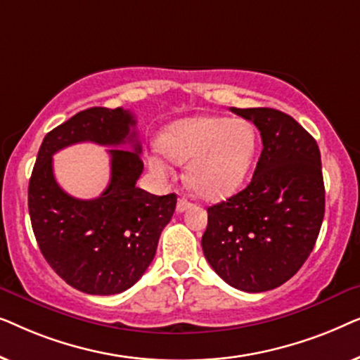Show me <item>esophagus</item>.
Wrapping results in <instances>:
<instances>
[{
  "label": "esophagus",
  "instance_id": "esophagus-1",
  "mask_svg": "<svg viewBox=\"0 0 360 360\" xmlns=\"http://www.w3.org/2000/svg\"><path fill=\"white\" fill-rule=\"evenodd\" d=\"M191 206V203L186 198H180L179 201H176V211L179 213H184V211H186Z\"/></svg>",
  "mask_w": 360,
  "mask_h": 360
}]
</instances>
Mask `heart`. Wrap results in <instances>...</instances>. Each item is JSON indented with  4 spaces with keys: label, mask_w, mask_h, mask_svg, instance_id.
I'll return each instance as SVG.
<instances>
[{
    "label": "heart",
    "mask_w": 360,
    "mask_h": 360,
    "mask_svg": "<svg viewBox=\"0 0 360 360\" xmlns=\"http://www.w3.org/2000/svg\"><path fill=\"white\" fill-rule=\"evenodd\" d=\"M162 152L175 164H186L190 188L210 200L238 191L252 170L259 152V132L252 122L224 116H195L167 126L160 136ZM152 169L167 174L157 155Z\"/></svg>",
    "instance_id": "1"
}]
</instances>
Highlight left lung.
Segmentation results:
<instances>
[{
    "instance_id": "obj_1",
    "label": "left lung",
    "mask_w": 360,
    "mask_h": 360,
    "mask_svg": "<svg viewBox=\"0 0 360 360\" xmlns=\"http://www.w3.org/2000/svg\"><path fill=\"white\" fill-rule=\"evenodd\" d=\"M260 131L264 149L243 191L208 208L206 260L249 293L283 285L316 244L324 218L321 154L292 116L272 108H231Z\"/></svg>"
}]
</instances>
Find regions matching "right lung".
Returning <instances> with one entry per match:
<instances>
[{
	"label": "right lung",
	"mask_w": 360,
	"mask_h": 360,
	"mask_svg": "<svg viewBox=\"0 0 360 360\" xmlns=\"http://www.w3.org/2000/svg\"><path fill=\"white\" fill-rule=\"evenodd\" d=\"M136 120L127 110L88 108L47 132L29 180V216L39 249L58 277L90 295L131 288L154 259L176 195L157 196L136 186L144 164ZM78 141L129 145L110 150L112 179L93 200L73 199L53 176L51 155Z\"/></svg>",
	"instance_id": "add662e5"
}]
</instances>
